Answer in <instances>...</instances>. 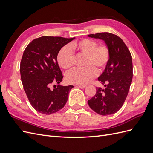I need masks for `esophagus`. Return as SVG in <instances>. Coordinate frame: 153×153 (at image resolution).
<instances>
[{"label": "esophagus", "mask_w": 153, "mask_h": 153, "mask_svg": "<svg viewBox=\"0 0 153 153\" xmlns=\"http://www.w3.org/2000/svg\"><path fill=\"white\" fill-rule=\"evenodd\" d=\"M78 87L81 88V89H84V88L85 87V85H78Z\"/></svg>", "instance_id": "obj_1"}]
</instances>
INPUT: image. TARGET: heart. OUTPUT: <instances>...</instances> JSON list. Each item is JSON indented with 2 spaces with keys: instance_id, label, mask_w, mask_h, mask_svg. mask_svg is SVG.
Returning a JSON list of instances; mask_svg holds the SVG:
<instances>
[{
  "instance_id": "1",
  "label": "heart",
  "mask_w": 153,
  "mask_h": 153,
  "mask_svg": "<svg viewBox=\"0 0 153 153\" xmlns=\"http://www.w3.org/2000/svg\"><path fill=\"white\" fill-rule=\"evenodd\" d=\"M98 45L95 40L82 39L72 43L69 48L64 47L59 52L57 57L59 65L69 70L75 64V56L73 52L83 55L82 68H76L69 72L66 76V81L72 84L84 85L94 78L97 70L103 71L110 60V53L106 45Z\"/></svg>"
}]
</instances>
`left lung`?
I'll use <instances>...</instances> for the list:
<instances>
[{
  "mask_svg": "<svg viewBox=\"0 0 153 153\" xmlns=\"http://www.w3.org/2000/svg\"><path fill=\"white\" fill-rule=\"evenodd\" d=\"M88 36L103 40L109 49L110 57L103 73L98 77V81L105 89L96 88V94L87 103L100 115L114 114L122 107L131 84V55L123 39L117 35L100 32Z\"/></svg>",
  "mask_w": 153,
  "mask_h": 153,
  "instance_id": "left-lung-1",
  "label": "left lung"
}]
</instances>
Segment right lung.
<instances>
[{
    "instance_id": "1",
    "label": "right lung",
    "mask_w": 153,
    "mask_h": 153,
    "mask_svg": "<svg viewBox=\"0 0 153 153\" xmlns=\"http://www.w3.org/2000/svg\"><path fill=\"white\" fill-rule=\"evenodd\" d=\"M74 39L42 36L32 40L25 49L20 63L21 80L29 102L37 112L50 115L66 105L73 86L59 85L63 76L57 57L60 50ZM55 82L59 85L51 90L50 85Z\"/></svg>"
}]
</instances>
